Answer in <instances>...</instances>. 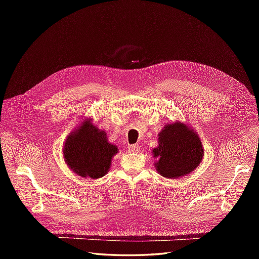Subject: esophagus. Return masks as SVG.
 <instances>
[{
    "instance_id": "1",
    "label": "esophagus",
    "mask_w": 259,
    "mask_h": 259,
    "mask_svg": "<svg viewBox=\"0 0 259 259\" xmlns=\"http://www.w3.org/2000/svg\"><path fill=\"white\" fill-rule=\"evenodd\" d=\"M140 150V148L137 145H132L128 147V151L132 153H138Z\"/></svg>"
}]
</instances>
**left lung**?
I'll list each match as a JSON object with an SVG mask.
<instances>
[{
    "label": "left lung",
    "mask_w": 259,
    "mask_h": 259,
    "mask_svg": "<svg viewBox=\"0 0 259 259\" xmlns=\"http://www.w3.org/2000/svg\"><path fill=\"white\" fill-rule=\"evenodd\" d=\"M152 153L158 173L176 179L190 174L200 165L204 150L197 132L182 122H175L160 132L159 145Z\"/></svg>",
    "instance_id": "1"
}]
</instances>
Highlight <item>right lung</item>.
<instances>
[{
	"instance_id": "right-lung-1",
	"label": "right lung",
	"mask_w": 259,
	"mask_h": 259,
	"mask_svg": "<svg viewBox=\"0 0 259 259\" xmlns=\"http://www.w3.org/2000/svg\"><path fill=\"white\" fill-rule=\"evenodd\" d=\"M117 151V147L108 142L106 132L94 126L91 119L84 120L71 132L64 144V158L69 168L81 177L92 179L108 173Z\"/></svg>"
}]
</instances>
